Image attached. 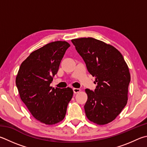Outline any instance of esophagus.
<instances>
[{
	"instance_id": "1",
	"label": "esophagus",
	"mask_w": 147,
	"mask_h": 147,
	"mask_svg": "<svg viewBox=\"0 0 147 147\" xmlns=\"http://www.w3.org/2000/svg\"><path fill=\"white\" fill-rule=\"evenodd\" d=\"M80 91V89H78V88H73V92L74 93H78Z\"/></svg>"
}]
</instances>
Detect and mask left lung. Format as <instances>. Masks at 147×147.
<instances>
[{
  "mask_svg": "<svg viewBox=\"0 0 147 147\" xmlns=\"http://www.w3.org/2000/svg\"><path fill=\"white\" fill-rule=\"evenodd\" d=\"M71 42L97 84L94 91L85 89L86 116L94 123L107 124L127 105L130 82L129 67L121 53L111 45L90 37Z\"/></svg>",
  "mask_w": 147,
  "mask_h": 147,
  "instance_id": "left-lung-1",
  "label": "left lung"
}]
</instances>
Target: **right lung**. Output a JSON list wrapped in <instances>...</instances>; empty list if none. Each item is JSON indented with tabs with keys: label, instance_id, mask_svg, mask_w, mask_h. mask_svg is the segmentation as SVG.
<instances>
[{
	"label": "right lung",
	"instance_id": "add662e5",
	"mask_svg": "<svg viewBox=\"0 0 147 147\" xmlns=\"http://www.w3.org/2000/svg\"><path fill=\"white\" fill-rule=\"evenodd\" d=\"M69 47L65 41H56L32 52L21 63L16 77L21 100L34 118L46 125L62 121L73 97L70 87L50 86Z\"/></svg>",
	"mask_w": 147,
	"mask_h": 147
}]
</instances>
